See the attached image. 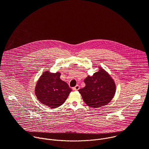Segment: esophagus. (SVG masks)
<instances>
[{
  "label": "esophagus",
  "instance_id": "34e87169",
  "mask_svg": "<svg viewBox=\"0 0 149 149\" xmlns=\"http://www.w3.org/2000/svg\"><path fill=\"white\" fill-rule=\"evenodd\" d=\"M79 89V86H78V85H77V86H75V87H74V88H73V90H74V91H77V90H78Z\"/></svg>",
  "mask_w": 149,
  "mask_h": 149
}]
</instances>
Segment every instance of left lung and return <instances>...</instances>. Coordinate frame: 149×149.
<instances>
[{"label": "left lung", "mask_w": 149, "mask_h": 149, "mask_svg": "<svg viewBox=\"0 0 149 149\" xmlns=\"http://www.w3.org/2000/svg\"><path fill=\"white\" fill-rule=\"evenodd\" d=\"M86 87L78 90L84 101L93 108L107 105L113 99L116 85L111 77L103 69L84 79Z\"/></svg>", "instance_id": "8db88e82"}]
</instances>
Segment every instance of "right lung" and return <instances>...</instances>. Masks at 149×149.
<instances>
[{
  "label": "right lung",
  "instance_id": "add662e5",
  "mask_svg": "<svg viewBox=\"0 0 149 149\" xmlns=\"http://www.w3.org/2000/svg\"><path fill=\"white\" fill-rule=\"evenodd\" d=\"M61 73L46 71L39 79L35 94L40 102L51 109H56L64 103L72 91L67 82L60 79Z\"/></svg>",
  "mask_w": 149,
  "mask_h": 149
}]
</instances>
